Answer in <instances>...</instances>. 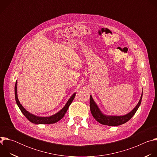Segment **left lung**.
Masks as SVG:
<instances>
[{
    "instance_id": "1",
    "label": "left lung",
    "mask_w": 157,
    "mask_h": 157,
    "mask_svg": "<svg viewBox=\"0 0 157 157\" xmlns=\"http://www.w3.org/2000/svg\"><path fill=\"white\" fill-rule=\"evenodd\" d=\"M142 94L141 95L140 99L136 106L131 112L125 116H105L103 114L100 109H99L97 104L94 101L92 96H90V110L91 112V114L93 116V117L98 122H99L101 124L109 125V126H117L122 125L123 124H125L127 121H128L133 116L136 114L137 109H139L142 98Z\"/></svg>"
}]
</instances>
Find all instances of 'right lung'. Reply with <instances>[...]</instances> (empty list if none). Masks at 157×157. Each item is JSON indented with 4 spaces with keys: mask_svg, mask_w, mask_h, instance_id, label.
Listing matches in <instances>:
<instances>
[{
    "mask_svg": "<svg viewBox=\"0 0 157 157\" xmlns=\"http://www.w3.org/2000/svg\"><path fill=\"white\" fill-rule=\"evenodd\" d=\"M17 81H16L15 85V101H16L17 104L18 105L22 114H23L27 118V119L29 121H30L31 122L35 124H54V123L58 122L59 120H61L64 117V116L65 115V114L66 113L67 110L68 109L70 104L73 102V101L75 99V96H76V93H74L72 95V96L69 99V100L68 101V102H67L66 105L64 106V107L56 114H55L53 116H51L50 117H38V116H36L33 115L32 114H30V113H29V112L27 110H26V109L20 103L18 97H17Z\"/></svg>",
    "mask_w": 157,
    "mask_h": 157,
    "instance_id": "add662e5",
    "label": "right lung"
}]
</instances>
